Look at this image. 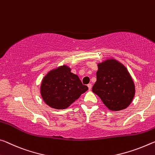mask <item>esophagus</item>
<instances>
[{
    "label": "esophagus",
    "mask_w": 155,
    "mask_h": 155,
    "mask_svg": "<svg viewBox=\"0 0 155 155\" xmlns=\"http://www.w3.org/2000/svg\"><path fill=\"white\" fill-rule=\"evenodd\" d=\"M87 87H88V89H89V90H90L91 88H92V84H91V83H89V84L87 85Z\"/></svg>",
    "instance_id": "esophagus-1"
}]
</instances>
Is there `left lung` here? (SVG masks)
<instances>
[{
    "instance_id": "8db88e82",
    "label": "left lung",
    "mask_w": 155,
    "mask_h": 155,
    "mask_svg": "<svg viewBox=\"0 0 155 155\" xmlns=\"http://www.w3.org/2000/svg\"><path fill=\"white\" fill-rule=\"evenodd\" d=\"M92 92L112 111L126 109L135 94V86L130 74L119 61L107 59L98 63L97 81Z\"/></svg>"
}]
</instances>
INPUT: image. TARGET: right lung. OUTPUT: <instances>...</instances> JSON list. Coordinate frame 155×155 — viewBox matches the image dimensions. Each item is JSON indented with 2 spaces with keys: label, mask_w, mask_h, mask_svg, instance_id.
Masks as SVG:
<instances>
[{
  "label": "right lung",
  "mask_w": 155,
  "mask_h": 155,
  "mask_svg": "<svg viewBox=\"0 0 155 155\" xmlns=\"http://www.w3.org/2000/svg\"><path fill=\"white\" fill-rule=\"evenodd\" d=\"M87 90L78 76L64 65L51 70L45 76L41 83V94L49 106L62 110L68 108Z\"/></svg>",
  "instance_id": "1"
}]
</instances>
